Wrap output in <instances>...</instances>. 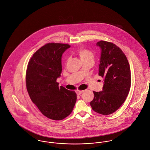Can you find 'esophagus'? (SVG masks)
<instances>
[{"label":"esophagus","mask_w":150,"mask_h":150,"mask_svg":"<svg viewBox=\"0 0 150 150\" xmlns=\"http://www.w3.org/2000/svg\"><path fill=\"white\" fill-rule=\"evenodd\" d=\"M83 92V90H78L76 91V93L78 95H80V94H81Z\"/></svg>","instance_id":"obj_1"}]
</instances>
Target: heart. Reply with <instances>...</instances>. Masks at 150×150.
I'll use <instances>...</instances> for the list:
<instances>
[{
  "label": "heart",
  "mask_w": 150,
  "mask_h": 150,
  "mask_svg": "<svg viewBox=\"0 0 150 150\" xmlns=\"http://www.w3.org/2000/svg\"><path fill=\"white\" fill-rule=\"evenodd\" d=\"M77 53L79 56L81 60L82 61L90 60L93 61L94 60V54L93 53L88 49L80 48L77 50Z\"/></svg>",
  "instance_id": "1"
}]
</instances>
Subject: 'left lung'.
<instances>
[{
  "label": "left lung",
  "instance_id": "8db88e82",
  "mask_svg": "<svg viewBox=\"0 0 150 150\" xmlns=\"http://www.w3.org/2000/svg\"><path fill=\"white\" fill-rule=\"evenodd\" d=\"M101 52L98 75L104 78L101 91H93L91 108L102 115L116 111L125 101L131 85V74L127 59L115 44L101 40L96 43Z\"/></svg>",
  "mask_w": 150,
  "mask_h": 150
}]
</instances>
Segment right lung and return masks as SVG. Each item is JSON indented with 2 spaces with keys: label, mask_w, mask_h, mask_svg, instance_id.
Returning a JSON list of instances; mask_svg holds the SVG:
<instances>
[{
  "label": "right lung",
  "mask_w": 150,
  "mask_h": 150,
  "mask_svg": "<svg viewBox=\"0 0 150 150\" xmlns=\"http://www.w3.org/2000/svg\"><path fill=\"white\" fill-rule=\"evenodd\" d=\"M70 46L49 43L32 56L26 72V86L32 102L47 118L59 120L72 111L76 101L74 91L56 82L62 71L61 57Z\"/></svg>",
  "instance_id": "obj_1"
}]
</instances>
